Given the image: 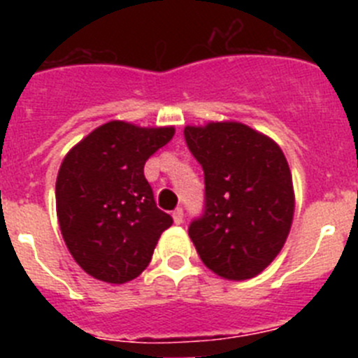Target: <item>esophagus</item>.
<instances>
[{"mask_svg": "<svg viewBox=\"0 0 358 358\" xmlns=\"http://www.w3.org/2000/svg\"><path fill=\"white\" fill-rule=\"evenodd\" d=\"M172 217H173V222L182 224V220H185V211H182V208H177V210H173Z\"/></svg>", "mask_w": 358, "mask_h": 358, "instance_id": "1", "label": "esophagus"}]
</instances>
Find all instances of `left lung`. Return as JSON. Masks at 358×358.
Returning a JSON list of instances; mask_svg holds the SVG:
<instances>
[{
	"mask_svg": "<svg viewBox=\"0 0 358 358\" xmlns=\"http://www.w3.org/2000/svg\"><path fill=\"white\" fill-rule=\"evenodd\" d=\"M185 141L204 172V208L188 227L201 260L227 280L256 276L281 251L292 224L283 152L235 122L186 127Z\"/></svg>",
	"mask_w": 358,
	"mask_h": 358,
	"instance_id": "8db88e82",
	"label": "left lung"
}]
</instances>
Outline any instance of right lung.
<instances>
[{
  "label": "right lung",
  "mask_w": 358,
  "mask_h": 358,
  "mask_svg": "<svg viewBox=\"0 0 358 358\" xmlns=\"http://www.w3.org/2000/svg\"><path fill=\"white\" fill-rule=\"evenodd\" d=\"M173 127L109 122L73 147L57 176V217L69 252L85 273L125 283L143 273L173 218L161 211L145 163Z\"/></svg>",
  "instance_id": "right-lung-1"
}]
</instances>
